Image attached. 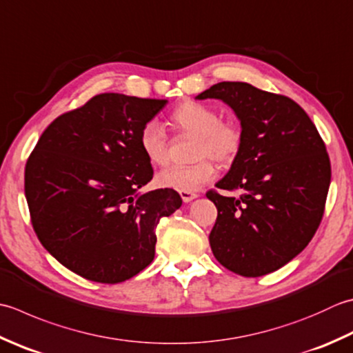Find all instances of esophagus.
I'll use <instances>...</instances> for the list:
<instances>
[{
	"instance_id": "obj_1",
	"label": "esophagus",
	"mask_w": 353,
	"mask_h": 353,
	"mask_svg": "<svg viewBox=\"0 0 353 353\" xmlns=\"http://www.w3.org/2000/svg\"><path fill=\"white\" fill-rule=\"evenodd\" d=\"M179 194H181L185 203H188L197 197V192H191V191H179Z\"/></svg>"
}]
</instances>
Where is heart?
<instances>
[{
	"label": "heart",
	"mask_w": 353,
	"mask_h": 353,
	"mask_svg": "<svg viewBox=\"0 0 353 353\" xmlns=\"http://www.w3.org/2000/svg\"><path fill=\"white\" fill-rule=\"evenodd\" d=\"M170 121L182 133L197 137L196 157L200 161L190 167H168L157 172L156 183L161 188L176 191H197L211 182L217 170L210 159L220 163H230L241 148V131L231 122L220 121V114L205 103L185 101L177 105ZM139 148L147 161L163 165L168 157V143L162 128L156 122H147L139 131Z\"/></svg>",
	"instance_id": "obj_1"
}]
</instances>
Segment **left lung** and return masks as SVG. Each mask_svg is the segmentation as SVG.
I'll return each mask as SVG.
<instances>
[{"label": "left lung", "instance_id": "1", "mask_svg": "<svg viewBox=\"0 0 353 353\" xmlns=\"http://www.w3.org/2000/svg\"><path fill=\"white\" fill-rule=\"evenodd\" d=\"M196 99H220L241 127V148L217 188L210 234L214 257L261 277L296 257L319 228L330 185L326 145L299 103L248 82H219Z\"/></svg>", "mask_w": 353, "mask_h": 353}]
</instances>
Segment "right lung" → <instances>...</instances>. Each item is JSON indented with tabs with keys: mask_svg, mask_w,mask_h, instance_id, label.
Segmentation results:
<instances>
[{
	"mask_svg": "<svg viewBox=\"0 0 353 353\" xmlns=\"http://www.w3.org/2000/svg\"><path fill=\"white\" fill-rule=\"evenodd\" d=\"M168 101L102 93L57 117L26 165L32 225L46 250L72 272L125 281L154 259L156 226L181 208L179 192H142L153 168L139 131Z\"/></svg>",
	"mask_w": 353,
	"mask_h": 353,
	"instance_id": "1",
	"label": "right lung"
}]
</instances>
